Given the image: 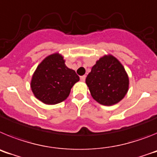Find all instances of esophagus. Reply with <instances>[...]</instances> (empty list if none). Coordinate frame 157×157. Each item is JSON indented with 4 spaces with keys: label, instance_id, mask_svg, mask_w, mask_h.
<instances>
[{
    "label": "esophagus",
    "instance_id": "esophagus-1",
    "mask_svg": "<svg viewBox=\"0 0 157 157\" xmlns=\"http://www.w3.org/2000/svg\"><path fill=\"white\" fill-rule=\"evenodd\" d=\"M86 75L81 76V77H80V80H81L82 82H84L86 80Z\"/></svg>",
    "mask_w": 157,
    "mask_h": 157
}]
</instances>
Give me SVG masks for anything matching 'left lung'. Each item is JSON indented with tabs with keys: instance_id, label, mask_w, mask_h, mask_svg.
I'll return each mask as SVG.
<instances>
[{
	"instance_id": "8db88e82",
	"label": "left lung",
	"mask_w": 157,
	"mask_h": 157,
	"mask_svg": "<svg viewBox=\"0 0 157 157\" xmlns=\"http://www.w3.org/2000/svg\"><path fill=\"white\" fill-rule=\"evenodd\" d=\"M86 83L95 101L101 105L110 106L125 97L129 78L121 63L109 55L97 61L87 75Z\"/></svg>"
}]
</instances>
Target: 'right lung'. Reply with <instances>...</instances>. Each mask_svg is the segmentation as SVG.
<instances>
[{"label": "right lung", "mask_w": 157, "mask_h": 157, "mask_svg": "<svg viewBox=\"0 0 157 157\" xmlns=\"http://www.w3.org/2000/svg\"><path fill=\"white\" fill-rule=\"evenodd\" d=\"M61 55L52 54L37 66L30 87L38 100L46 105H56L69 96L71 89L79 81L74 70L65 65Z\"/></svg>", "instance_id": "1"}]
</instances>
